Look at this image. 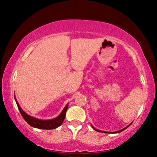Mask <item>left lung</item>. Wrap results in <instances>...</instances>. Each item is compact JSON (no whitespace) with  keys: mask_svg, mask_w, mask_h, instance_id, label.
Here are the masks:
<instances>
[{"mask_svg":"<svg viewBox=\"0 0 157 157\" xmlns=\"http://www.w3.org/2000/svg\"><path fill=\"white\" fill-rule=\"evenodd\" d=\"M132 124V123H131V124H129V125L128 126H127V127H124V129H121V130H120V131H117V132H104V131H101V130H99V129H95V128H94L93 126H92V124H91V126H92V127L93 128V129L95 130V131H97V132H101V133H120V132H123V131L124 130H125L126 129H127V128H128L129 127V126Z\"/></svg>","mask_w":157,"mask_h":157,"instance_id":"left-lung-1","label":"left lung"}]
</instances>
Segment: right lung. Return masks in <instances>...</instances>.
Returning <instances> with one entry per match:
<instances>
[{"mask_svg": "<svg viewBox=\"0 0 157 157\" xmlns=\"http://www.w3.org/2000/svg\"><path fill=\"white\" fill-rule=\"evenodd\" d=\"M14 99L16 101V103L17 104L18 109H19V111L21 114L22 117H24V119L25 120L28 124H30L31 127L37 128V129H56V128H58V127L63 124L66 115V111L68 109V104L66 105L65 107L64 108L63 110H62L61 113L58 115L57 117L54 118V119L51 120H40L38 118H35L34 117L30 116V115H28L27 113L22 110L21 108L19 106V103H18L17 100L15 97L14 94Z\"/></svg>", "mask_w": 157, "mask_h": 157, "instance_id": "obj_1", "label": "right lung"}]
</instances>
